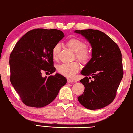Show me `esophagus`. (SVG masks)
Returning a JSON list of instances; mask_svg holds the SVG:
<instances>
[{
	"instance_id": "34e87169",
	"label": "esophagus",
	"mask_w": 133,
	"mask_h": 133,
	"mask_svg": "<svg viewBox=\"0 0 133 133\" xmlns=\"http://www.w3.org/2000/svg\"><path fill=\"white\" fill-rule=\"evenodd\" d=\"M67 83H73L75 82V81H74L73 80L71 79V78H67Z\"/></svg>"
}]
</instances>
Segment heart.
Here are the masks:
<instances>
[{"label": "heart", "instance_id": "b5f03b06", "mask_svg": "<svg viewBox=\"0 0 133 133\" xmlns=\"http://www.w3.org/2000/svg\"><path fill=\"white\" fill-rule=\"evenodd\" d=\"M68 48L76 53V58L83 63H86L91 57V53L88 49L85 48L86 44L83 40L72 38L66 42ZM61 48L60 44H56L51 50V56L54 60L58 58V54ZM80 69L78 63L74 62L70 63H63L58 65L57 70L58 73L67 77H72L77 73Z\"/></svg>", "mask_w": 133, "mask_h": 133}]
</instances>
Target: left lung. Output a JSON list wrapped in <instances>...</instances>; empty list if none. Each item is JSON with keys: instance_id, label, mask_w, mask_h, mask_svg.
Returning <instances> with one entry per match:
<instances>
[{"instance_id": "left-lung-1", "label": "left lung", "mask_w": 133, "mask_h": 133, "mask_svg": "<svg viewBox=\"0 0 133 133\" xmlns=\"http://www.w3.org/2000/svg\"><path fill=\"white\" fill-rule=\"evenodd\" d=\"M75 32L84 37L92 48L91 58L81 71L85 76L80 80L84 91L77 99L87 109H102L114 100L123 77L121 51L111 38L100 30L85 29Z\"/></svg>"}]
</instances>
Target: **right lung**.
Masks as SVG:
<instances>
[{"label": "right lung", "mask_w": 133, "mask_h": 133, "mask_svg": "<svg viewBox=\"0 0 133 133\" xmlns=\"http://www.w3.org/2000/svg\"><path fill=\"white\" fill-rule=\"evenodd\" d=\"M57 29L29 31L16 44L10 55V82L24 104L43 107L56 98L66 78L56 73L43 77V71L55 72L51 50L64 37Z\"/></svg>", "instance_id": "right-lung-1"}]
</instances>
